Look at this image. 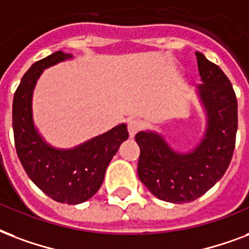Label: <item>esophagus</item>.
<instances>
[{"mask_svg":"<svg viewBox=\"0 0 249 249\" xmlns=\"http://www.w3.org/2000/svg\"><path fill=\"white\" fill-rule=\"evenodd\" d=\"M127 130H128L130 138H134L135 135L142 130V122H140V121H136V119H131V121H128V123H127Z\"/></svg>","mask_w":249,"mask_h":249,"instance_id":"1","label":"esophagus"}]
</instances>
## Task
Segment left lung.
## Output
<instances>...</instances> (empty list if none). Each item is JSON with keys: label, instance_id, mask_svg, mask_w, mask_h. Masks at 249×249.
<instances>
[{"label": "left lung", "instance_id": "1", "mask_svg": "<svg viewBox=\"0 0 249 249\" xmlns=\"http://www.w3.org/2000/svg\"><path fill=\"white\" fill-rule=\"evenodd\" d=\"M201 84L196 87L205 128L187 152L174 149L157 131H140L138 175L156 197L173 204L194 201L211 190L230 165L238 130V103L230 80L217 65L196 52Z\"/></svg>", "mask_w": 249, "mask_h": 249}]
</instances>
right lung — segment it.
<instances>
[{"label":"right lung","mask_w":249,"mask_h":249,"mask_svg":"<svg viewBox=\"0 0 249 249\" xmlns=\"http://www.w3.org/2000/svg\"><path fill=\"white\" fill-rule=\"evenodd\" d=\"M72 58L58 51L28 69L14 94L13 130L17 153L31 180L55 201L75 205L100 190L107 165L128 132L126 123H121L72 148L53 146L40 134L32 111L36 83L45 69Z\"/></svg>","instance_id":"1"}]
</instances>
